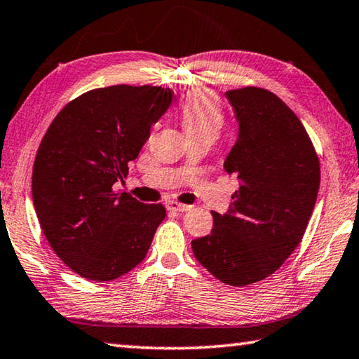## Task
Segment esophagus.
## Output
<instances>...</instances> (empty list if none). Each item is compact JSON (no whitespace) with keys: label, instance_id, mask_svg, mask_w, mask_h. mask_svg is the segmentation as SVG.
<instances>
[{"label":"esophagus","instance_id":"34e87169","mask_svg":"<svg viewBox=\"0 0 359 359\" xmlns=\"http://www.w3.org/2000/svg\"><path fill=\"white\" fill-rule=\"evenodd\" d=\"M166 208L169 210H177V212H185V210L191 209V206H189V204H182V203L174 201V200L166 201Z\"/></svg>","mask_w":359,"mask_h":359}]
</instances>
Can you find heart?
<instances>
[{
	"label": "heart",
	"mask_w": 359,
	"mask_h": 359,
	"mask_svg": "<svg viewBox=\"0 0 359 359\" xmlns=\"http://www.w3.org/2000/svg\"><path fill=\"white\" fill-rule=\"evenodd\" d=\"M179 116L190 140L217 139L225 119L219 99L208 90H191L187 94L179 105Z\"/></svg>",
	"instance_id": "b5f03b06"
}]
</instances>
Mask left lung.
<instances>
[{
	"instance_id": "8db88e82",
	"label": "left lung",
	"mask_w": 359,
	"mask_h": 359,
	"mask_svg": "<svg viewBox=\"0 0 359 359\" xmlns=\"http://www.w3.org/2000/svg\"><path fill=\"white\" fill-rule=\"evenodd\" d=\"M225 95L240 134L224 169L241 185L230 212H212V230L191 249L210 275L240 287L273 275L302 241L321 170L304 124L276 94L248 86Z\"/></svg>"
}]
</instances>
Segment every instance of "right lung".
<instances>
[{"label":"right lung","mask_w":359,"mask_h":359,"mask_svg":"<svg viewBox=\"0 0 359 359\" xmlns=\"http://www.w3.org/2000/svg\"><path fill=\"white\" fill-rule=\"evenodd\" d=\"M172 97L149 84L93 89L68 102L44 134L33 204L50 248L79 276L116 280L149 252L166 209L115 189Z\"/></svg>","instance_id":"obj_1"}]
</instances>
